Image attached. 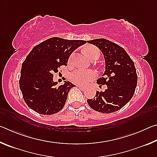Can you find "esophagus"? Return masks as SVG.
Returning a JSON list of instances; mask_svg holds the SVG:
<instances>
[{"mask_svg": "<svg viewBox=\"0 0 157 157\" xmlns=\"http://www.w3.org/2000/svg\"><path fill=\"white\" fill-rule=\"evenodd\" d=\"M78 87L82 90H85V87L83 86H80V85H79V86H78Z\"/></svg>", "mask_w": 157, "mask_h": 157, "instance_id": "obj_1", "label": "esophagus"}]
</instances>
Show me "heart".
Returning a JSON list of instances; mask_svg holds the SVG:
<instances>
[{
    "label": "heart",
    "mask_w": 157,
    "mask_h": 157,
    "mask_svg": "<svg viewBox=\"0 0 157 157\" xmlns=\"http://www.w3.org/2000/svg\"><path fill=\"white\" fill-rule=\"evenodd\" d=\"M96 52H99V50L94 46H88L84 49V52L89 58H91ZM95 77V73L93 71L76 69L71 73L70 78L74 84L84 85L93 80Z\"/></svg>",
    "instance_id": "heart-1"
}]
</instances>
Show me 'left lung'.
Segmentation results:
<instances>
[{"instance_id":"obj_1","label":"left lung","mask_w":157,"mask_h":157,"mask_svg":"<svg viewBox=\"0 0 157 157\" xmlns=\"http://www.w3.org/2000/svg\"><path fill=\"white\" fill-rule=\"evenodd\" d=\"M87 43L97 46L104 55L105 71L97 83L100 86L107 85L104 91H96L94 99H88L87 102L98 112H115L134 94L138 79L134 63L123 48L107 39H95Z\"/></svg>"}]
</instances>
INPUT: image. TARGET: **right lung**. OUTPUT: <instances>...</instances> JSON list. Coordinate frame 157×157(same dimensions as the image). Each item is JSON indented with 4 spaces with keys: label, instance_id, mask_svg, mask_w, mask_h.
Listing matches in <instances>:
<instances>
[{
    "label": "right lung",
    "instance_id": "obj_1",
    "mask_svg": "<svg viewBox=\"0 0 157 157\" xmlns=\"http://www.w3.org/2000/svg\"><path fill=\"white\" fill-rule=\"evenodd\" d=\"M84 40L52 37L34 46L22 63L19 87L31 109L42 115H52L63 109L68 92L75 86L68 81L57 86L53 73L67 65L69 57Z\"/></svg>",
    "mask_w": 157,
    "mask_h": 157
}]
</instances>
